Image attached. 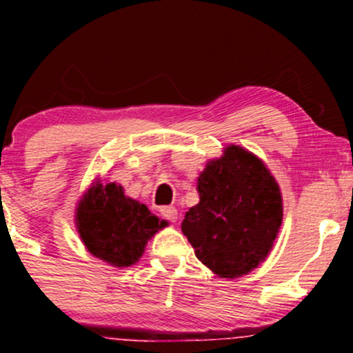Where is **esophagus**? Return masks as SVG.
<instances>
[{"mask_svg": "<svg viewBox=\"0 0 353 353\" xmlns=\"http://www.w3.org/2000/svg\"><path fill=\"white\" fill-rule=\"evenodd\" d=\"M161 216L168 219L169 222L177 221V209L172 208V205H165V208H161Z\"/></svg>", "mask_w": 353, "mask_h": 353, "instance_id": "esophagus-1", "label": "esophagus"}]
</instances>
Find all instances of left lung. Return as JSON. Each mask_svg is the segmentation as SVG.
<instances>
[{
  "label": "left lung",
  "mask_w": 353,
  "mask_h": 353,
  "mask_svg": "<svg viewBox=\"0 0 353 353\" xmlns=\"http://www.w3.org/2000/svg\"><path fill=\"white\" fill-rule=\"evenodd\" d=\"M199 204L181 229L194 254L222 279H237L265 261L282 225V192L264 161L230 144L197 177Z\"/></svg>",
  "instance_id": "left-lung-1"
}]
</instances>
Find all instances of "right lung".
<instances>
[{
	"label": "right lung",
	"mask_w": 353,
	"mask_h": 353,
	"mask_svg": "<svg viewBox=\"0 0 353 353\" xmlns=\"http://www.w3.org/2000/svg\"><path fill=\"white\" fill-rule=\"evenodd\" d=\"M76 229L88 252L124 269L143 257L149 239L168 225L116 182L94 179L76 205Z\"/></svg>",
	"instance_id": "obj_1"
}]
</instances>
